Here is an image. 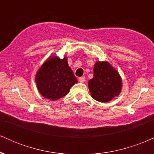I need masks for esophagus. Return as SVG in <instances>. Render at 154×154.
<instances>
[{"mask_svg": "<svg viewBox=\"0 0 154 154\" xmlns=\"http://www.w3.org/2000/svg\"><path fill=\"white\" fill-rule=\"evenodd\" d=\"M85 77H79V82H82V83H83L85 82Z\"/></svg>", "mask_w": 154, "mask_h": 154, "instance_id": "esophagus-1", "label": "esophagus"}]
</instances>
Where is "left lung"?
Masks as SVG:
<instances>
[{
    "label": "left lung",
    "instance_id": "8db88e82",
    "mask_svg": "<svg viewBox=\"0 0 154 154\" xmlns=\"http://www.w3.org/2000/svg\"><path fill=\"white\" fill-rule=\"evenodd\" d=\"M91 96L102 103L110 101L119 95L122 79L114 67L107 61H97L93 68V78L88 82Z\"/></svg>",
    "mask_w": 154,
    "mask_h": 154
}]
</instances>
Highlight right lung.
Listing matches in <instances>:
<instances>
[{
  "label": "right lung",
  "mask_w": 154,
  "mask_h": 154,
  "mask_svg": "<svg viewBox=\"0 0 154 154\" xmlns=\"http://www.w3.org/2000/svg\"><path fill=\"white\" fill-rule=\"evenodd\" d=\"M35 82L40 93L45 98L56 100L68 94L77 79L69 66L67 58L51 56L39 69Z\"/></svg>",
  "instance_id": "1"
}]
</instances>
